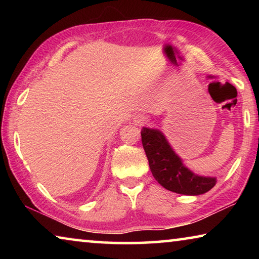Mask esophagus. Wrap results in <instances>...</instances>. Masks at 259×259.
<instances>
[{
  "mask_svg": "<svg viewBox=\"0 0 259 259\" xmlns=\"http://www.w3.org/2000/svg\"><path fill=\"white\" fill-rule=\"evenodd\" d=\"M134 122L136 124H144V123H146L147 122V117H145L144 115H136L135 117H134Z\"/></svg>",
  "mask_w": 259,
  "mask_h": 259,
  "instance_id": "obj_1",
  "label": "esophagus"
}]
</instances>
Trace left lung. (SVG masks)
Here are the masks:
<instances>
[{"mask_svg": "<svg viewBox=\"0 0 259 259\" xmlns=\"http://www.w3.org/2000/svg\"><path fill=\"white\" fill-rule=\"evenodd\" d=\"M142 143L153 177L165 190L178 194L200 195L216 185V177L199 176L184 164L159 129H142Z\"/></svg>", "mask_w": 259, "mask_h": 259, "instance_id": "8db88e82", "label": "left lung"}]
</instances>
